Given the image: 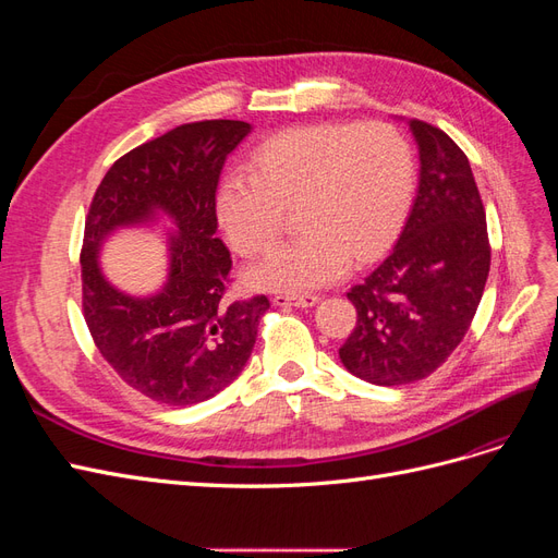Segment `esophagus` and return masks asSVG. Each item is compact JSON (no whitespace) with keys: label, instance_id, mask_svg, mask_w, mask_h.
I'll return each instance as SVG.
<instances>
[{"label":"esophagus","instance_id":"esophagus-1","mask_svg":"<svg viewBox=\"0 0 558 558\" xmlns=\"http://www.w3.org/2000/svg\"><path fill=\"white\" fill-rule=\"evenodd\" d=\"M277 307H314L318 302V295H295V293H277L272 298Z\"/></svg>","mask_w":558,"mask_h":558}]
</instances>
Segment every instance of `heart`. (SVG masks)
Segmentation results:
<instances>
[{"label":"heart","mask_w":558,"mask_h":558,"mask_svg":"<svg viewBox=\"0 0 558 558\" xmlns=\"http://www.w3.org/2000/svg\"><path fill=\"white\" fill-rule=\"evenodd\" d=\"M218 191V221L242 256H258L298 207L300 238L246 272L253 289L307 293L369 263L393 240L412 191V150L388 123H316L286 130Z\"/></svg>","instance_id":"b5f03b06"}]
</instances>
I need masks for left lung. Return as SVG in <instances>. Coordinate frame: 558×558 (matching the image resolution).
Returning <instances> with one entry per match:
<instances>
[{
  "label": "left lung",
  "instance_id": "1",
  "mask_svg": "<svg viewBox=\"0 0 558 558\" xmlns=\"http://www.w3.org/2000/svg\"><path fill=\"white\" fill-rule=\"evenodd\" d=\"M418 146L412 211L386 260L347 298L356 328L340 347L351 375L377 386L426 379L461 344L492 265L486 214L463 150L410 121Z\"/></svg>",
  "mask_w": 558,
  "mask_h": 558
}]
</instances>
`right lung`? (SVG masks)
Listing matches in <instances>:
<instances>
[{
    "mask_svg": "<svg viewBox=\"0 0 558 558\" xmlns=\"http://www.w3.org/2000/svg\"><path fill=\"white\" fill-rule=\"evenodd\" d=\"M251 125L244 121L185 123L118 158L97 185L81 246L83 318L102 359L134 391L167 408H185L223 391L240 377L267 295L228 300L230 251L216 238L218 177ZM175 221L171 277L150 299L111 287L96 263L116 228Z\"/></svg>",
    "mask_w": 558,
    "mask_h": 558,
    "instance_id": "right-lung-1",
    "label": "right lung"
}]
</instances>
